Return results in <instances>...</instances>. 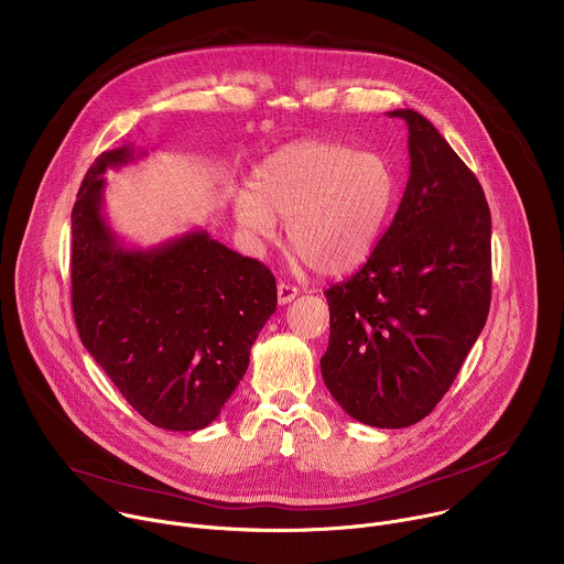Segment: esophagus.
<instances>
[{
    "label": "esophagus",
    "mask_w": 564,
    "mask_h": 564,
    "mask_svg": "<svg viewBox=\"0 0 564 564\" xmlns=\"http://www.w3.org/2000/svg\"><path fill=\"white\" fill-rule=\"evenodd\" d=\"M276 292H279V303H281V305H288V303L294 301L296 294H299V290H296L294 285H290V283H279Z\"/></svg>",
    "instance_id": "obj_1"
}]
</instances>
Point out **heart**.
<instances>
[{
    "instance_id": "obj_1",
    "label": "heart",
    "mask_w": 564,
    "mask_h": 564,
    "mask_svg": "<svg viewBox=\"0 0 564 564\" xmlns=\"http://www.w3.org/2000/svg\"><path fill=\"white\" fill-rule=\"evenodd\" d=\"M399 196V172L386 153L303 138L261 160L231 212L252 240H270L276 218L285 220V240L301 261L344 276L370 259Z\"/></svg>"
}]
</instances>
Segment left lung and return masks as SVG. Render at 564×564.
<instances>
[{
    "label": "left lung",
    "instance_id": "1",
    "mask_svg": "<svg viewBox=\"0 0 564 564\" xmlns=\"http://www.w3.org/2000/svg\"><path fill=\"white\" fill-rule=\"evenodd\" d=\"M411 176L366 265L326 290L321 375L337 404L375 429H406L446 394L491 305V212L475 174L413 109Z\"/></svg>",
    "mask_w": 564,
    "mask_h": 564
}]
</instances>
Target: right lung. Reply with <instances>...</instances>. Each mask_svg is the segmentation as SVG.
<instances>
[{
	"mask_svg": "<svg viewBox=\"0 0 564 564\" xmlns=\"http://www.w3.org/2000/svg\"><path fill=\"white\" fill-rule=\"evenodd\" d=\"M147 155H98L70 214L75 326L89 355L153 426L200 431L223 411L276 310V279L205 229L129 248L105 216V174Z\"/></svg>",
	"mask_w": 564,
	"mask_h": 564,
	"instance_id": "obj_1",
	"label": "right lung"
}]
</instances>
